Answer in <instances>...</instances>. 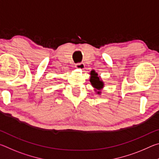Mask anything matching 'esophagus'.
<instances>
[{
	"mask_svg": "<svg viewBox=\"0 0 159 159\" xmlns=\"http://www.w3.org/2000/svg\"><path fill=\"white\" fill-rule=\"evenodd\" d=\"M75 67H76V69H84L85 68V64L80 62V63H77L76 64V66H75Z\"/></svg>",
	"mask_w": 159,
	"mask_h": 159,
	"instance_id": "esophagus-1",
	"label": "esophagus"
}]
</instances>
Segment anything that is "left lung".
<instances>
[{"label": "left lung", "instance_id": "1", "mask_svg": "<svg viewBox=\"0 0 159 159\" xmlns=\"http://www.w3.org/2000/svg\"><path fill=\"white\" fill-rule=\"evenodd\" d=\"M90 76H90V81L93 87L97 88L98 90L102 89V88H103L104 84H103V82L99 80V78L98 76V74H97L95 71H92L90 72ZM99 93L100 92L98 91V93Z\"/></svg>", "mask_w": 159, "mask_h": 159}]
</instances>
